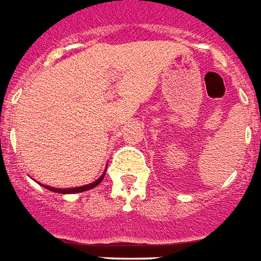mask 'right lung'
<instances>
[{"instance_id":"1","label":"right lung","mask_w":261,"mask_h":261,"mask_svg":"<svg viewBox=\"0 0 261 261\" xmlns=\"http://www.w3.org/2000/svg\"><path fill=\"white\" fill-rule=\"evenodd\" d=\"M104 175L105 173L97 181H94L91 184H87V186H83V187H75V188H53V187H47V186H43L47 190H50L53 193H60V194H74V193H83V191H88V190H91L94 187H97L101 181L104 180Z\"/></svg>"}]
</instances>
